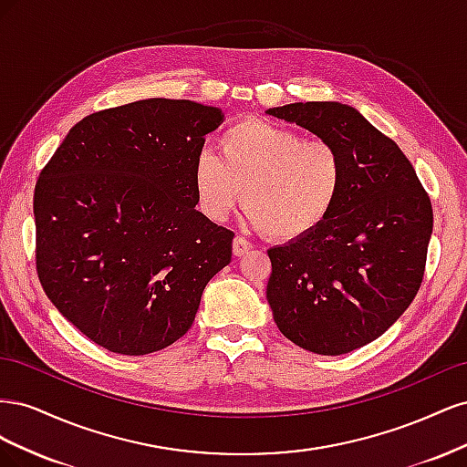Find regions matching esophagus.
I'll return each instance as SVG.
<instances>
[{
	"label": "esophagus",
	"mask_w": 467,
	"mask_h": 467,
	"mask_svg": "<svg viewBox=\"0 0 467 467\" xmlns=\"http://www.w3.org/2000/svg\"><path fill=\"white\" fill-rule=\"evenodd\" d=\"M249 249H251V244L247 242V239H244V237H235V239H234V244H232L234 257H244V255H247Z\"/></svg>",
	"instance_id": "1"
}]
</instances>
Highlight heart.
<instances>
[{"label":"heart","instance_id":"obj_1","mask_svg":"<svg viewBox=\"0 0 467 467\" xmlns=\"http://www.w3.org/2000/svg\"><path fill=\"white\" fill-rule=\"evenodd\" d=\"M345 185L341 153L325 140L265 120H239L218 138V155L201 151L192 163L196 208L222 222L242 204L253 228L292 244L319 230Z\"/></svg>","mask_w":467,"mask_h":467}]
</instances>
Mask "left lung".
<instances>
[{"instance_id": "left-lung-1", "label": "left lung", "mask_w": 467, "mask_h": 467, "mask_svg": "<svg viewBox=\"0 0 467 467\" xmlns=\"http://www.w3.org/2000/svg\"><path fill=\"white\" fill-rule=\"evenodd\" d=\"M266 115L331 142L345 185L331 216L300 242L268 249L266 300L294 345L338 357L372 343L419 292L432 206L400 146L337 101L273 107Z\"/></svg>"}]
</instances>
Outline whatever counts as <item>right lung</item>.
Instances as JSON below:
<instances>
[{
    "mask_svg": "<svg viewBox=\"0 0 467 467\" xmlns=\"http://www.w3.org/2000/svg\"><path fill=\"white\" fill-rule=\"evenodd\" d=\"M218 107L144 99L79 120L35 189L36 271L56 309L99 347L140 357L185 335L230 230L196 210L192 163Z\"/></svg>",
    "mask_w": 467,
    "mask_h": 467,
    "instance_id": "1",
    "label": "right lung"
}]
</instances>
